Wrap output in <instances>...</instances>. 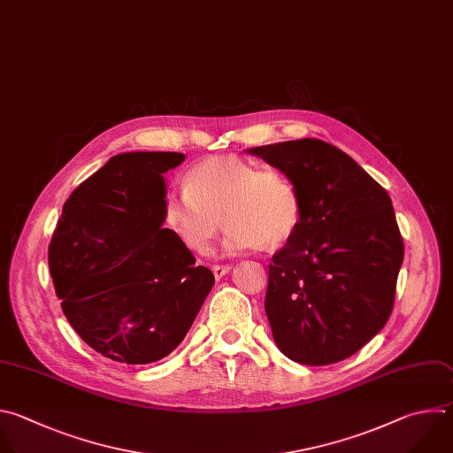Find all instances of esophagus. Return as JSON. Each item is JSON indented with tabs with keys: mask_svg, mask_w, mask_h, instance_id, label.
Returning a JSON list of instances; mask_svg holds the SVG:
<instances>
[{
	"mask_svg": "<svg viewBox=\"0 0 453 453\" xmlns=\"http://www.w3.org/2000/svg\"><path fill=\"white\" fill-rule=\"evenodd\" d=\"M230 269H232V265H228V264H216V265H212V273L219 280L221 277H225L228 273Z\"/></svg>",
	"mask_w": 453,
	"mask_h": 453,
	"instance_id": "esophagus-1",
	"label": "esophagus"
}]
</instances>
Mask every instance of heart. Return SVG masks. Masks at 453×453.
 <instances>
[{"instance_id":"1","label":"heart","mask_w":453,"mask_h":453,"mask_svg":"<svg viewBox=\"0 0 453 453\" xmlns=\"http://www.w3.org/2000/svg\"><path fill=\"white\" fill-rule=\"evenodd\" d=\"M164 214L180 242L198 255L211 251L219 217L226 225V253L260 244L275 250L296 234L302 200L280 167L226 155L193 165L184 178V191L167 195Z\"/></svg>"}]
</instances>
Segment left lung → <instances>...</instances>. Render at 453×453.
<instances>
[{
    "mask_svg": "<svg viewBox=\"0 0 453 453\" xmlns=\"http://www.w3.org/2000/svg\"><path fill=\"white\" fill-rule=\"evenodd\" d=\"M298 188L302 221L269 264L265 314L280 351L326 366L388 323L403 239L388 191L349 155L319 139L250 150Z\"/></svg>",
    "mask_w": 453,
    "mask_h": 453,
    "instance_id": "left-lung-1",
    "label": "left lung"
}]
</instances>
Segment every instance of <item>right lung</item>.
I'll list each match as a JSON object with an SVG mask.
<instances>
[{"label": "right lung", "mask_w": 453, "mask_h": 453, "mask_svg": "<svg viewBox=\"0 0 453 453\" xmlns=\"http://www.w3.org/2000/svg\"><path fill=\"white\" fill-rule=\"evenodd\" d=\"M186 155L112 157L71 193L48 248L50 275L74 332L107 358L148 365L189 332L212 271L169 228L162 174Z\"/></svg>", "instance_id": "1"}]
</instances>
